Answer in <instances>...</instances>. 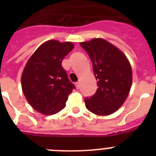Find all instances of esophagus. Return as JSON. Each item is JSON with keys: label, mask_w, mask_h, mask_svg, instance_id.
I'll use <instances>...</instances> for the list:
<instances>
[{"label": "esophagus", "mask_w": 156, "mask_h": 156, "mask_svg": "<svg viewBox=\"0 0 156 156\" xmlns=\"http://www.w3.org/2000/svg\"><path fill=\"white\" fill-rule=\"evenodd\" d=\"M75 85H76V87L77 89H79L80 86V83H79V82H76V83H75Z\"/></svg>", "instance_id": "esophagus-1"}]
</instances>
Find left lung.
Masks as SVG:
<instances>
[{
  "mask_svg": "<svg viewBox=\"0 0 156 156\" xmlns=\"http://www.w3.org/2000/svg\"><path fill=\"white\" fill-rule=\"evenodd\" d=\"M90 56L98 88L93 96L85 98L92 113L108 115L120 108L132 85V69L127 58L119 48L101 38L80 43Z\"/></svg>",
  "mask_w": 156,
  "mask_h": 156,
  "instance_id": "8db88e82",
  "label": "left lung"
}]
</instances>
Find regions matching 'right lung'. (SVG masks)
Segmentation results:
<instances>
[{"mask_svg":"<svg viewBox=\"0 0 156 156\" xmlns=\"http://www.w3.org/2000/svg\"><path fill=\"white\" fill-rule=\"evenodd\" d=\"M74 48L71 42L50 40L33 54L22 74V88L29 104L44 115H53L66 106L75 88L62 66Z\"/></svg>","mask_w":156,"mask_h":156,"instance_id":"1","label":"right lung"}]
</instances>
